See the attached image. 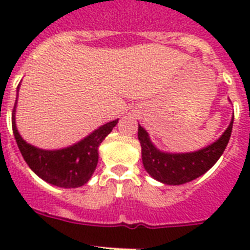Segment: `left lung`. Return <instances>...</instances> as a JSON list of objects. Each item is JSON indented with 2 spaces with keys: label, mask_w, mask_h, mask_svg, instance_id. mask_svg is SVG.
Wrapping results in <instances>:
<instances>
[{
  "label": "left lung",
  "mask_w": 250,
  "mask_h": 250,
  "mask_svg": "<svg viewBox=\"0 0 250 250\" xmlns=\"http://www.w3.org/2000/svg\"><path fill=\"white\" fill-rule=\"evenodd\" d=\"M233 118L223 135L209 146L192 153H165L152 144L148 132L139 125V141L145 170L152 178L168 186L192 182L215 165L225 152L232 132Z\"/></svg>",
  "instance_id": "8db88e82"
}]
</instances>
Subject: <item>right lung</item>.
I'll return each instance as SVG.
<instances>
[{"label": "right lung", "mask_w": 250, "mask_h": 250, "mask_svg": "<svg viewBox=\"0 0 250 250\" xmlns=\"http://www.w3.org/2000/svg\"><path fill=\"white\" fill-rule=\"evenodd\" d=\"M11 123L18 148L29 168L37 176L53 186L78 188L84 186L96 170L98 162V146L117 125L118 119L101 125L79 143L60 150H44L27 144L17 129L15 107Z\"/></svg>", "instance_id": "1"}]
</instances>
